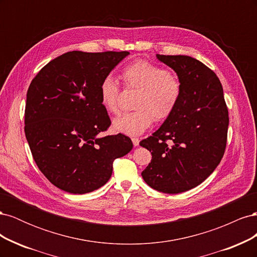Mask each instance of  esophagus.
I'll use <instances>...</instances> for the list:
<instances>
[{"label": "esophagus", "instance_id": "1", "mask_svg": "<svg viewBox=\"0 0 257 257\" xmlns=\"http://www.w3.org/2000/svg\"><path fill=\"white\" fill-rule=\"evenodd\" d=\"M132 142H133V145H134L135 147H137V146L139 145V142H141V141H139V138L133 137V138H132Z\"/></svg>", "mask_w": 257, "mask_h": 257}]
</instances>
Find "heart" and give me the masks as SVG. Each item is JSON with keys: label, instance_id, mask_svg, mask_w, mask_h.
<instances>
[{"label": "heart", "instance_id": "obj_1", "mask_svg": "<svg viewBox=\"0 0 257 257\" xmlns=\"http://www.w3.org/2000/svg\"><path fill=\"white\" fill-rule=\"evenodd\" d=\"M124 87L138 90L135 111L116 118L114 131L130 136L143 134L154 121L163 122L175 111L182 94L180 79L166 68L149 61L136 60L121 71ZM120 85L113 77L106 76L99 84V99L105 110L112 114L120 112Z\"/></svg>", "mask_w": 257, "mask_h": 257}]
</instances>
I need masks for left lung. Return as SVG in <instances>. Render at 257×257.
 <instances>
[{"label":"left lung","mask_w":257,"mask_h":257,"mask_svg":"<svg viewBox=\"0 0 257 257\" xmlns=\"http://www.w3.org/2000/svg\"><path fill=\"white\" fill-rule=\"evenodd\" d=\"M157 57L177 73L182 94L173 114L141 142L152 154L142 176L152 189L178 194L205 181L220 164L226 149L228 109L212 69L188 56Z\"/></svg>","instance_id":"obj_1"}]
</instances>
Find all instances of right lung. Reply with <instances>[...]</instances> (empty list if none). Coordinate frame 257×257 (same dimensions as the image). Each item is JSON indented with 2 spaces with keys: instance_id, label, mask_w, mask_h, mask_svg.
I'll list each match as a JSON object with an SVG mask.
<instances>
[{
  "instance_id": "right-lung-1",
  "label": "right lung",
  "mask_w": 257,
  "mask_h": 257,
  "mask_svg": "<svg viewBox=\"0 0 257 257\" xmlns=\"http://www.w3.org/2000/svg\"><path fill=\"white\" fill-rule=\"evenodd\" d=\"M128 51H69L46 64L27 93L25 133L37 167L72 194L99 189L113 161L133 143L123 135L98 136L111 121L100 104L99 84Z\"/></svg>"
}]
</instances>
